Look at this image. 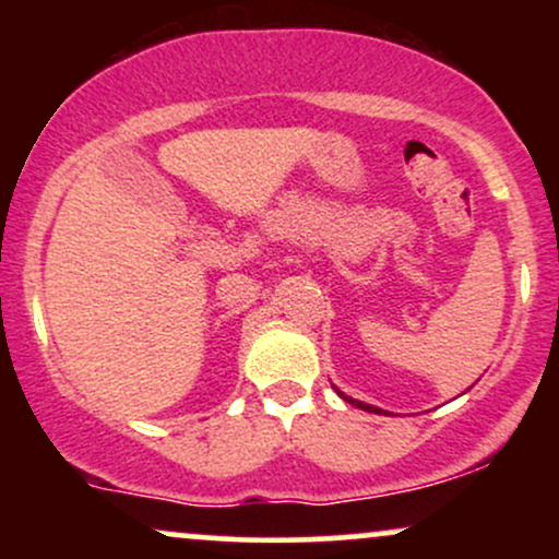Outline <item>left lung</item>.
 I'll list each match as a JSON object with an SVG mask.
<instances>
[{
  "mask_svg": "<svg viewBox=\"0 0 559 559\" xmlns=\"http://www.w3.org/2000/svg\"><path fill=\"white\" fill-rule=\"evenodd\" d=\"M336 389V386H333ZM336 394L342 396L344 402H349V404H355V407H360V409H365V413H376V415H386V409H381V407H373V404H365V402H360V400H352V396H346L344 391H338L336 389Z\"/></svg>",
  "mask_w": 559,
  "mask_h": 559,
  "instance_id": "left-lung-1",
  "label": "left lung"
}]
</instances>
